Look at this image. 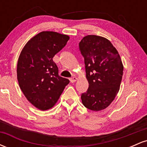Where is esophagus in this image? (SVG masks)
<instances>
[{
    "mask_svg": "<svg viewBox=\"0 0 147 147\" xmlns=\"http://www.w3.org/2000/svg\"><path fill=\"white\" fill-rule=\"evenodd\" d=\"M77 78L76 77H72L70 79V82H72V83H74V82H75L76 81H77Z\"/></svg>",
    "mask_w": 147,
    "mask_h": 147,
    "instance_id": "1",
    "label": "esophagus"
}]
</instances>
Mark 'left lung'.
Segmentation results:
<instances>
[{"label":"left lung","mask_w":147,"mask_h":147,"mask_svg":"<svg viewBox=\"0 0 147 147\" xmlns=\"http://www.w3.org/2000/svg\"><path fill=\"white\" fill-rule=\"evenodd\" d=\"M79 47L89 84L88 89L81 96L82 104L91 111L103 110L119 90L124 70L120 56L110 41L96 35L84 36Z\"/></svg>","instance_id":"left-lung-1"}]
</instances>
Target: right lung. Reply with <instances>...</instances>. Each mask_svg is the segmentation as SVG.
Returning <instances> with one entry per match:
<instances>
[{"label":"right lung","mask_w":147,"mask_h":147,"mask_svg":"<svg viewBox=\"0 0 147 147\" xmlns=\"http://www.w3.org/2000/svg\"><path fill=\"white\" fill-rule=\"evenodd\" d=\"M69 38L68 35L55 32H41L26 43L20 54L18 84L27 99L40 110L51 109L70 82L59 75L58 67L52 59Z\"/></svg>","instance_id":"right-lung-1"}]
</instances>
